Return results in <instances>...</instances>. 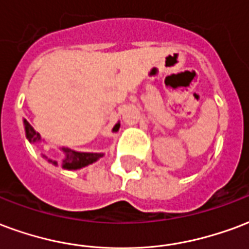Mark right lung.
<instances>
[{
	"label": "right lung",
	"instance_id": "add662e5",
	"mask_svg": "<svg viewBox=\"0 0 249 249\" xmlns=\"http://www.w3.org/2000/svg\"><path fill=\"white\" fill-rule=\"evenodd\" d=\"M25 123V130H26V137L27 140L30 141L31 143L34 142H40V136L38 132H36V129L31 126L26 120L23 121ZM120 124H116L113 130H119ZM62 152L64 153V160H63V165L62 167L63 169H67V170H78V169H82V167L87 166V165H91L95 161H97L99 158L103 157L101 153H82V152H75V150H71L68 148H62L60 149ZM54 165H56V162L51 161Z\"/></svg>",
	"mask_w": 249,
	"mask_h": 249
}]
</instances>
